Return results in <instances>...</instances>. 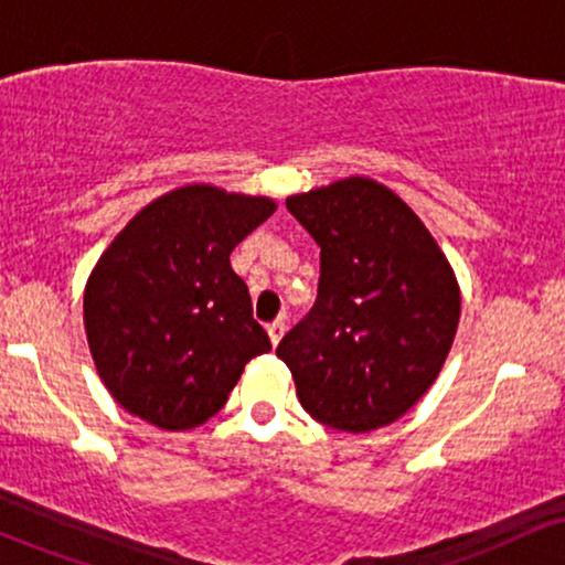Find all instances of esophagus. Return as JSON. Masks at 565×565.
<instances>
[{
	"label": "esophagus",
	"instance_id": "34e87169",
	"mask_svg": "<svg viewBox=\"0 0 565 565\" xmlns=\"http://www.w3.org/2000/svg\"><path fill=\"white\" fill-rule=\"evenodd\" d=\"M284 332H287V323H284L281 319L274 321V323H268V337H270V342H274V345H278V342H281Z\"/></svg>",
	"mask_w": 565,
	"mask_h": 565
}]
</instances>
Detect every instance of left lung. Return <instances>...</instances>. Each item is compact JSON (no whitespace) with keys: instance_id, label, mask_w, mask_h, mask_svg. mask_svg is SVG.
Segmentation results:
<instances>
[{"instance_id":"8db88e82","label":"left lung","mask_w":565,"mask_h":565,"mask_svg":"<svg viewBox=\"0 0 565 565\" xmlns=\"http://www.w3.org/2000/svg\"><path fill=\"white\" fill-rule=\"evenodd\" d=\"M287 210L321 246V278L313 308L276 355L321 425H391L423 398L451 350V265L412 206L377 180H337L289 196Z\"/></svg>"}]
</instances>
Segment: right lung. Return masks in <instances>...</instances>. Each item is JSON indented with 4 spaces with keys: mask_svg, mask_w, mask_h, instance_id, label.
I'll return each mask as SVG.
<instances>
[{
    "mask_svg": "<svg viewBox=\"0 0 565 565\" xmlns=\"http://www.w3.org/2000/svg\"><path fill=\"white\" fill-rule=\"evenodd\" d=\"M276 212L265 196L185 185L140 210L84 289L103 385L129 414L191 430L215 417L244 366L270 350L231 252Z\"/></svg>",
    "mask_w": 565,
    "mask_h": 565,
    "instance_id": "add662e5",
    "label": "right lung"
}]
</instances>
